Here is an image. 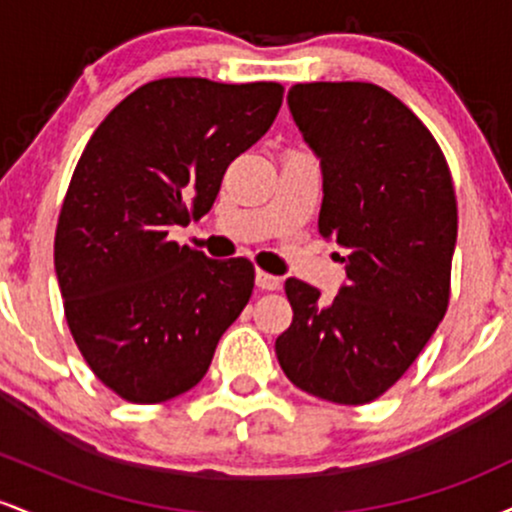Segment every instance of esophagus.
I'll list each match as a JSON object with an SVG mask.
<instances>
[{
  "label": "esophagus",
  "mask_w": 512,
  "mask_h": 512,
  "mask_svg": "<svg viewBox=\"0 0 512 512\" xmlns=\"http://www.w3.org/2000/svg\"><path fill=\"white\" fill-rule=\"evenodd\" d=\"M255 284L260 286L262 291H279L281 289V279H279V276L262 272V269H257V272H255Z\"/></svg>",
  "instance_id": "esophagus-1"
}]
</instances>
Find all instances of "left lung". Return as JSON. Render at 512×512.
Listing matches in <instances>:
<instances>
[{"instance_id": "left-lung-1", "label": "left lung", "mask_w": 512, "mask_h": 512, "mask_svg": "<svg viewBox=\"0 0 512 512\" xmlns=\"http://www.w3.org/2000/svg\"><path fill=\"white\" fill-rule=\"evenodd\" d=\"M289 108L322 166L320 236L349 250L332 303L286 279L291 327L274 349L308 395L368 404L407 373L450 301L457 199L443 151L385 88L315 81Z\"/></svg>"}]
</instances>
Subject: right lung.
<instances>
[{"label":"right lung","mask_w":512,"mask_h":512,"mask_svg":"<svg viewBox=\"0 0 512 512\" xmlns=\"http://www.w3.org/2000/svg\"><path fill=\"white\" fill-rule=\"evenodd\" d=\"M281 101L274 81L173 76L129 93L88 139L57 221L55 272L81 356L127 402L192 390L248 305L250 260H209L168 233L207 214Z\"/></svg>","instance_id":"obj_1"}]
</instances>
